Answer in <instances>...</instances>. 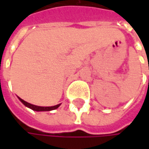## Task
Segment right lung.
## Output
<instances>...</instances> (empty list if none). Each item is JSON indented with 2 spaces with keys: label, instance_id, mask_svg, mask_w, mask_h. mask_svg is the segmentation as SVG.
<instances>
[{
  "label": "right lung",
  "instance_id": "add662e5",
  "mask_svg": "<svg viewBox=\"0 0 149 149\" xmlns=\"http://www.w3.org/2000/svg\"><path fill=\"white\" fill-rule=\"evenodd\" d=\"M19 98V97H18ZM19 100L26 106V107H28V108H30V109H31L33 110H35V111H50V110H54V109H56L58 107H60V104H57V105H54V106H51V107H40V106H36V105H34V104H30V103H27L26 101L25 100H23L22 99H20L19 98Z\"/></svg>",
  "mask_w": 149,
  "mask_h": 149
}]
</instances>
